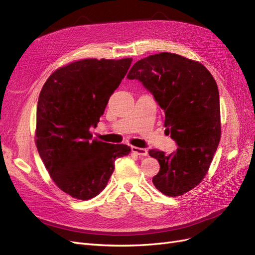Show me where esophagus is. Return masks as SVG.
<instances>
[{"label":"esophagus","instance_id":"34e87169","mask_svg":"<svg viewBox=\"0 0 255 255\" xmlns=\"http://www.w3.org/2000/svg\"><path fill=\"white\" fill-rule=\"evenodd\" d=\"M132 152L140 156H145L146 154H148V150L143 148H138V146H132Z\"/></svg>","mask_w":255,"mask_h":255}]
</instances>
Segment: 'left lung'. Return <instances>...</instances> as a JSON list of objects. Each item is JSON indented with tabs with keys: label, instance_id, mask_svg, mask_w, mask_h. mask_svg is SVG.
Instances as JSON below:
<instances>
[{
	"label": "left lung",
	"instance_id": "left-lung-1",
	"mask_svg": "<svg viewBox=\"0 0 255 255\" xmlns=\"http://www.w3.org/2000/svg\"><path fill=\"white\" fill-rule=\"evenodd\" d=\"M128 80L140 81L165 115V128L179 145L166 155L149 151L160 165L153 184L161 194L179 197L205 177L221 136L217 83L199 61L163 52L138 60Z\"/></svg>",
	"mask_w": 255,
	"mask_h": 255
}]
</instances>
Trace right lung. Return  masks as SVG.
Wrapping results in <instances>:
<instances>
[{"label":"right lung","instance_id":"add662e5","mask_svg":"<svg viewBox=\"0 0 255 255\" xmlns=\"http://www.w3.org/2000/svg\"><path fill=\"white\" fill-rule=\"evenodd\" d=\"M132 58H86L56 69L44 83L37 104L35 143L51 179L67 195L95 198L107 185L115 160L130 146L92 139L113 92Z\"/></svg>","mask_w":255,"mask_h":255}]
</instances>
